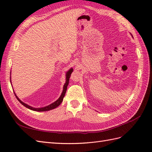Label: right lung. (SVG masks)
I'll list each match as a JSON object with an SVG mask.
<instances>
[{"label": "right lung", "instance_id": "1", "mask_svg": "<svg viewBox=\"0 0 152 152\" xmlns=\"http://www.w3.org/2000/svg\"><path fill=\"white\" fill-rule=\"evenodd\" d=\"M73 68H71L70 69H69V70L66 73V81H65V84H64V86H63V89L62 93H61V96H59V98L56 101H55L54 103L50 104L49 105L46 106V107H41V108H34V107H31V106L25 103L24 102H23L22 101L21 99H20L19 98H18V96H16V93H15V92H14V93H15V96H16V98H17V99L18 101H19L20 103H21L23 106H25L26 108H28V109H30L31 110H33V111H36V112H45V111H49V110H53V109L56 108L63 102V98H64V96H65V95L66 91V89H67V86H68V85L69 84V79H70V75L72 74V73L73 72ZM10 81H11V77H10Z\"/></svg>", "mask_w": 152, "mask_h": 152}]
</instances>
